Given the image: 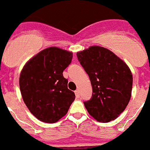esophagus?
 <instances>
[{
	"label": "esophagus",
	"mask_w": 150,
	"mask_h": 150,
	"mask_svg": "<svg viewBox=\"0 0 150 150\" xmlns=\"http://www.w3.org/2000/svg\"><path fill=\"white\" fill-rule=\"evenodd\" d=\"M75 96H76V97H80V93H79V90H76V91H75Z\"/></svg>",
	"instance_id": "esophagus-1"
}]
</instances>
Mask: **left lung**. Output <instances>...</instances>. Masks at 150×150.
<instances>
[{
	"mask_svg": "<svg viewBox=\"0 0 150 150\" xmlns=\"http://www.w3.org/2000/svg\"><path fill=\"white\" fill-rule=\"evenodd\" d=\"M77 57L91 80L92 97L84 102L88 113L100 122L112 121L127 107L133 76L129 67L111 50L99 46L78 52Z\"/></svg>",
	"mask_w": 150,
	"mask_h": 150,
	"instance_id": "8db88e82",
	"label": "left lung"
}]
</instances>
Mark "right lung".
<instances>
[{
  "mask_svg": "<svg viewBox=\"0 0 150 150\" xmlns=\"http://www.w3.org/2000/svg\"><path fill=\"white\" fill-rule=\"evenodd\" d=\"M71 59V52L51 47L30 59L21 71L19 88L23 101L38 120L58 122L75 100V93L68 89V80L62 75Z\"/></svg>",
  "mask_w": 150,
  "mask_h": 150,
  "instance_id": "1",
  "label": "right lung"
}]
</instances>
